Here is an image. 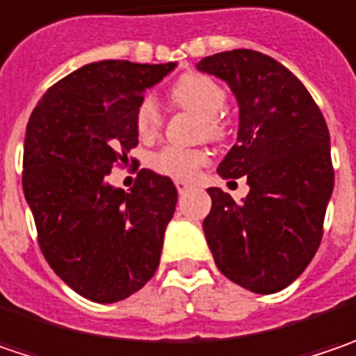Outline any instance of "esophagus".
<instances>
[{"label": "esophagus", "mask_w": 356, "mask_h": 356, "mask_svg": "<svg viewBox=\"0 0 356 356\" xmlns=\"http://www.w3.org/2000/svg\"><path fill=\"white\" fill-rule=\"evenodd\" d=\"M174 184H176V188H178V192H184V190H188V188H192V182H186V180H176Z\"/></svg>", "instance_id": "obj_1"}]
</instances>
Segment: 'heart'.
Segmentation results:
<instances>
[{"label": "heart", "mask_w": 356, "mask_h": 356, "mask_svg": "<svg viewBox=\"0 0 356 356\" xmlns=\"http://www.w3.org/2000/svg\"><path fill=\"white\" fill-rule=\"evenodd\" d=\"M170 98L176 106L202 116L200 134L210 140H222L226 136V122L220 116L226 110L228 94L216 80L204 74H184L170 90ZM162 128V112L158 102L146 96L136 108V130L142 138H152ZM208 162V152L202 148L164 146L152 154L150 166L156 172L178 180L192 178Z\"/></svg>", "instance_id": "1"}]
</instances>
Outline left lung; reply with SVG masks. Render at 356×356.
I'll return each mask as SVG.
<instances>
[{"label":"left lung","mask_w":356,"mask_h":356,"mask_svg":"<svg viewBox=\"0 0 356 356\" xmlns=\"http://www.w3.org/2000/svg\"><path fill=\"white\" fill-rule=\"evenodd\" d=\"M196 67L236 96L238 136L218 174L246 176L250 188L242 204L208 188L206 242L226 278L252 293H278L305 273L323 238L334 186L327 122L302 81L270 56L232 49Z\"/></svg>","instance_id":"1"}]
</instances>
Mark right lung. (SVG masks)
I'll use <instances>...</instances> for the list:
<instances>
[{
	"instance_id": "add662e5",
	"label": "right lung",
	"mask_w": 356,
	"mask_h": 356,
	"mask_svg": "<svg viewBox=\"0 0 356 356\" xmlns=\"http://www.w3.org/2000/svg\"><path fill=\"white\" fill-rule=\"evenodd\" d=\"M176 67L104 60L45 92L27 122L24 194L40 248L63 282L94 302H118L150 280L178 192L140 170L130 192L106 176L138 146L136 108Z\"/></svg>"
}]
</instances>
